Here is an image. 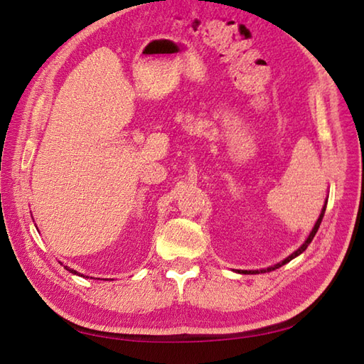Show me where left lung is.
Masks as SVG:
<instances>
[{"instance_id": "obj_1", "label": "left lung", "mask_w": 364, "mask_h": 364, "mask_svg": "<svg viewBox=\"0 0 364 364\" xmlns=\"http://www.w3.org/2000/svg\"><path fill=\"white\" fill-rule=\"evenodd\" d=\"M323 214H326V206L322 208V213H321V215H319V219H318V222H316V225H314L313 231L310 233V236H308V239L305 241V244L301 245L299 250H296V252H294L292 255H289L288 258L283 259L282 262H278V264H275V266H272V267H267V269H262V270H242V272H241V270H237V272H241V274H259V272H270V270H275V269H278V267H282L283 264H286V262H289L291 259H294L296 257H299V255H300L301 252H305V250H306V247L310 245V242L313 241V237L316 236V233H318V230H319V225H321V222H322Z\"/></svg>"}]
</instances>
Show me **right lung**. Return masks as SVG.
Segmentation results:
<instances>
[{
	"mask_svg": "<svg viewBox=\"0 0 364 364\" xmlns=\"http://www.w3.org/2000/svg\"><path fill=\"white\" fill-rule=\"evenodd\" d=\"M68 270H70V269H68ZM72 272H73V274H76V272H75V270H72ZM76 275H78V274H76Z\"/></svg>",
	"mask_w": 364,
	"mask_h": 364,
	"instance_id": "add662e5",
	"label": "right lung"
}]
</instances>
